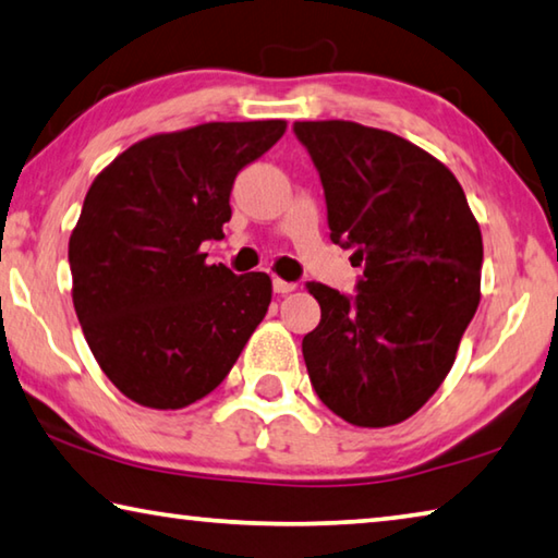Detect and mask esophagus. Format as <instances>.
<instances>
[{"label":"esophagus","instance_id":"1","mask_svg":"<svg viewBox=\"0 0 558 558\" xmlns=\"http://www.w3.org/2000/svg\"><path fill=\"white\" fill-rule=\"evenodd\" d=\"M295 288H298L295 282H288V280H282V278H272V290H276L278 295H288V292H292Z\"/></svg>","mask_w":558,"mask_h":558}]
</instances>
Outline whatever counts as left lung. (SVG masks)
<instances>
[{
    "mask_svg": "<svg viewBox=\"0 0 558 558\" xmlns=\"http://www.w3.org/2000/svg\"><path fill=\"white\" fill-rule=\"evenodd\" d=\"M295 135L323 179L329 239L364 266L354 298L310 282L323 310L302 339L310 381L352 426H396L438 391L480 305V223L456 174L393 132L305 120Z\"/></svg>",
    "mask_w": 558,
    "mask_h": 558,
    "instance_id": "1",
    "label": "left lung"
}]
</instances>
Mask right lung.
<instances>
[{
    "mask_svg": "<svg viewBox=\"0 0 558 558\" xmlns=\"http://www.w3.org/2000/svg\"><path fill=\"white\" fill-rule=\"evenodd\" d=\"M286 120L204 122L145 137L93 184L69 241L73 307L102 374L145 409L204 399L266 317V272L209 266L241 169L286 135Z\"/></svg>",
    "mask_w": 558,
    "mask_h": 558,
    "instance_id": "1",
    "label": "right lung"
}]
</instances>
